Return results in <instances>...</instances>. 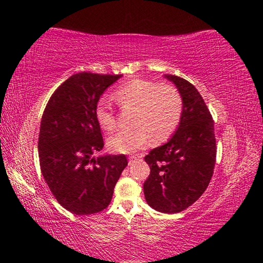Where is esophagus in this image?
<instances>
[{
	"mask_svg": "<svg viewBox=\"0 0 263 263\" xmlns=\"http://www.w3.org/2000/svg\"><path fill=\"white\" fill-rule=\"evenodd\" d=\"M138 159V156L137 155H133V156H130V157H128V163L130 164H132V163H135V161Z\"/></svg>",
	"mask_w": 263,
	"mask_h": 263,
	"instance_id": "esophagus-1",
	"label": "esophagus"
}]
</instances>
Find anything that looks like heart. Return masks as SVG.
<instances>
[{
    "label": "heart",
    "instance_id": "1",
    "mask_svg": "<svg viewBox=\"0 0 263 263\" xmlns=\"http://www.w3.org/2000/svg\"><path fill=\"white\" fill-rule=\"evenodd\" d=\"M117 103L125 108H135L131 123L135 126L121 130L107 139L113 152L131 154L146 146L149 139L156 143L167 140L180 124L183 100L175 87L143 79L125 83L114 92ZM99 126L111 131L116 125L114 110L104 99L95 107Z\"/></svg>",
    "mask_w": 263,
    "mask_h": 263
}]
</instances>
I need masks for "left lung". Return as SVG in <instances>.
<instances>
[{"label": "left lung", "mask_w": 263, "mask_h": 263, "mask_svg": "<svg viewBox=\"0 0 263 263\" xmlns=\"http://www.w3.org/2000/svg\"><path fill=\"white\" fill-rule=\"evenodd\" d=\"M164 77L176 86L183 111L173 137L144 157L150 174L143 192L155 210L176 214L194 203L208 187L217 150L214 120L197 88L177 76Z\"/></svg>", "instance_id": "1"}]
</instances>
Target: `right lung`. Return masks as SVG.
<instances>
[{
  "instance_id": "right-lung-1",
  "label": "right lung",
  "mask_w": 263,
  "mask_h": 263,
  "mask_svg": "<svg viewBox=\"0 0 263 263\" xmlns=\"http://www.w3.org/2000/svg\"><path fill=\"white\" fill-rule=\"evenodd\" d=\"M121 77L90 72L71 76L44 110L38 138L41 170L58 202L76 215L107 208L127 165L124 155L92 157L104 147L95 107Z\"/></svg>"
}]
</instances>
